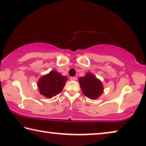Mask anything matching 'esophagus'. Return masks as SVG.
Masks as SVG:
<instances>
[{"label": "esophagus", "mask_w": 146, "mask_h": 146, "mask_svg": "<svg viewBox=\"0 0 146 146\" xmlns=\"http://www.w3.org/2000/svg\"><path fill=\"white\" fill-rule=\"evenodd\" d=\"M70 80H73V81H76L77 80V77H75V76H74V77H70Z\"/></svg>", "instance_id": "34e87169"}]
</instances>
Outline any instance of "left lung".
Segmentation results:
<instances>
[{"instance_id": "left-lung-1", "label": "left lung", "mask_w": 146, "mask_h": 146, "mask_svg": "<svg viewBox=\"0 0 146 146\" xmlns=\"http://www.w3.org/2000/svg\"><path fill=\"white\" fill-rule=\"evenodd\" d=\"M78 82L84 95L91 100H96L104 92L103 84L92 73L88 72L84 76L80 77Z\"/></svg>"}]
</instances>
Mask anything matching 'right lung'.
<instances>
[{
	"label": "right lung",
	"mask_w": 146,
	"mask_h": 146,
	"mask_svg": "<svg viewBox=\"0 0 146 146\" xmlns=\"http://www.w3.org/2000/svg\"><path fill=\"white\" fill-rule=\"evenodd\" d=\"M67 80L66 76L55 70H51L40 78L37 86L41 95L47 98H52L62 91Z\"/></svg>",
	"instance_id": "add662e5"
}]
</instances>
